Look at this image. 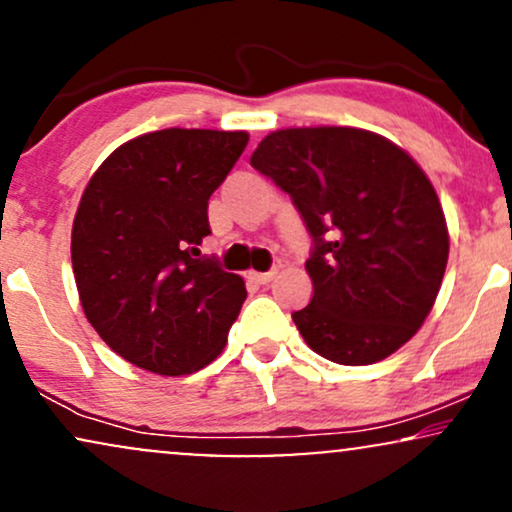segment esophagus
Segmentation results:
<instances>
[{
	"label": "esophagus",
	"instance_id": "esophagus-1",
	"mask_svg": "<svg viewBox=\"0 0 512 512\" xmlns=\"http://www.w3.org/2000/svg\"><path fill=\"white\" fill-rule=\"evenodd\" d=\"M274 276H276V272L272 269V272H252L250 279L255 281V284H262L264 286V284H269V281H272Z\"/></svg>",
	"mask_w": 512,
	"mask_h": 512
}]
</instances>
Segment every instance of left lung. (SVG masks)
Instances as JSON below:
<instances>
[{
  "instance_id": "obj_1",
  "label": "left lung",
  "mask_w": 512,
  "mask_h": 512,
  "mask_svg": "<svg viewBox=\"0 0 512 512\" xmlns=\"http://www.w3.org/2000/svg\"><path fill=\"white\" fill-rule=\"evenodd\" d=\"M250 163L291 197L313 238V298L291 315L305 344L342 366L395 354L424 325L448 264V226L424 170L356 127L279 129Z\"/></svg>"
}]
</instances>
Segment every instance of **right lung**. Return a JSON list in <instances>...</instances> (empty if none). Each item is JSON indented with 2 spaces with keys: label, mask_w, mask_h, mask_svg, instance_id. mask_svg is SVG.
I'll return each instance as SVG.
<instances>
[{
  "label": "right lung",
  "mask_w": 512,
  "mask_h": 512,
  "mask_svg": "<svg viewBox=\"0 0 512 512\" xmlns=\"http://www.w3.org/2000/svg\"><path fill=\"white\" fill-rule=\"evenodd\" d=\"M248 132L170 127L122 144L88 180L72 228L86 320L115 354L158 375L214 361L243 308L245 281L199 257L209 197Z\"/></svg>",
  "instance_id": "obj_1"
}]
</instances>
